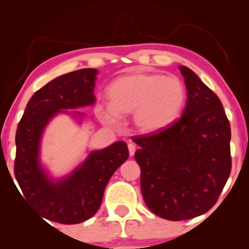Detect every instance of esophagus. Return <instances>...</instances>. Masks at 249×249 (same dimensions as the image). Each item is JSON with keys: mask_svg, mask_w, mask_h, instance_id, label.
I'll return each instance as SVG.
<instances>
[{"mask_svg": "<svg viewBox=\"0 0 249 249\" xmlns=\"http://www.w3.org/2000/svg\"><path fill=\"white\" fill-rule=\"evenodd\" d=\"M127 147H128V153H130V156H133L134 152H136V145L132 144V142H130Z\"/></svg>", "mask_w": 249, "mask_h": 249, "instance_id": "esophagus-1", "label": "esophagus"}]
</instances>
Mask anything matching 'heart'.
I'll use <instances>...</instances> for the list:
<instances>
[{"label":"heart","mask_w":249,"mask_h":249,"mask_svg":"<svg viewBox=\"0 0 249 249\" xmlns=\"http://www.w3.org/2000/svg\"><path fill=\"white\" fill-rule=\"evenodd\" d=\"M110 104L103 119L119 121V113L134 112V124L144 133H153L167 127L178 118L186 104L184 83L177 77L162 73L134 72L121 76L108 87Z\"/></svg>","instance_id":"heart-1"}]
</instances>
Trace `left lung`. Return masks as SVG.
<instances>
[{
	"label": "left lung",
	"mask_w": 249,
	"mask_h": 249,
	"mask_svg": "<svg viewBox=\"0 0 249 249\" xmlns=\"http://www.w3.org/2000/svg\"><path fill=\"white\" fill-rule=\"evenodd\" d=\"M187 89L179 121L134 137L145 204L160 218L179 221L210 211L232 170L231 125L219 97L187 67H179Z\"/></svg>",
	"instance_id": "1"
}]
</instances>
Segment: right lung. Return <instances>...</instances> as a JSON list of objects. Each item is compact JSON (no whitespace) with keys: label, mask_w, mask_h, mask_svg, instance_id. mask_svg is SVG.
<instances>
[{"label":"right lung","mask_w":249,"mask_h":249,"mask_svg":"<svg viewBox=\"0 0 249 249\" xmlns=\"http://www.w3.org/2000/svg\"><path fill=\"white\" fill-rule=\"evenodd\" d=\"M97 73L96 69H81L53 79L34 93L17 125L15 178L23 199L50 221L73 225L95 215L108 180L128 158L126 142H113L89 153L83 164L58 180L48 177L39 162V145L48 123L69 108L95 104ZM72 113L78 118L83 116Z\"/></svg>","instance_id":"add662e5"}]
</instances>
